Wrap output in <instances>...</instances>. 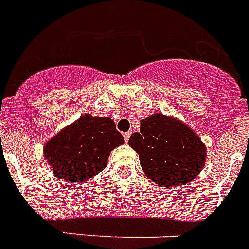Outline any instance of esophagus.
<instances>
[{
  "label": "esophagus",
  "instance_id": "34e87169",
  "mask_svg": "<svg viewBox=\"0 0 249 249\" xmlns=\"http://www.w3.org/2000/svg\"><path fill=\"white\" fill-rule=\"evenodd\" d=\"M130 135H131V131H126V133H124L125 142H129V138H130Z\"/></svg>",
  "mask_w": 249,
  "mask_h": 249
}]
</instances>
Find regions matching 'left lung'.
<instances>
[{
  "mask_svg": "<svg viewBox=\"0 0 249 249\" xmlns=\"http://www.w3.org/2000/svg\"><path fill=\"white\" fill-rule=\"evenodd\" d=\"M129 145L139 155L147 177L162 187L191 183L205 166L207 149L201 138L183 121L162 114L141 120Z\"/></svg>",
  "mask_w": 249,
  "mask_h": 249,
  "instance_id": "left-lung-1",
  "label": "left lung"
}]
</instances>
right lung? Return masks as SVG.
Wrapping results in <instances>:
<instances>
[{
	"label": "right lung",
	"mask_w": 249,
	"mask_h": 249,
	"mask_svg": "<svg viewBox=\"0 0 249 249\" xmlns=\"http://www.w3.org/2000/svg\"><path fill=\"white\" fill-rule=\"evenodd\" d=\"M124 144L114 120L83 115L44 145L52 173L65 181H86L104 170L112 149Z\"/></svg>",
	"instance_id": "1"
}]
</instances>
